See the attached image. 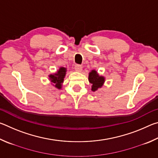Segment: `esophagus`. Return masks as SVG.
Returning a JSON list of instances; mask_svg holds the SVG:
<instances>
[{"instance_id": "1", "label": "esophagus", "mask_w": 158, "mask_h": 158, "mask_svg": "<svg viewBox=\"0 0 158 158\" xmlns=\"http://www.w3.org/2000/svg\"><path fill=\"white\" fill-rule=\"evenodd\" d=\"M74 68L77 72H81L82 70V66L81 65H76Z\"/></svg>"}]
</instances>
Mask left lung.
<instances>
[{
	"label": "left lung",
	"mask_w": 158,
	"mask_h": 158,
	"mask_svg": "<svg viewBox=\"0 0 158 158\" xmlns=\"http://www.w3.org/2000/svg\"><path fill=\"white\" fill-rule=\"evenodd\" d=\"M89 80L90 84H92L91 90L93 91H95L99 88L102 86L104 82L105 81V77L99 75L97 71L94 70V69L89 73Z\"/></svg>",
	"instance_id": "obj_1"
}]
</instances>
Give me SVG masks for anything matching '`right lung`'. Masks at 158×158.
Returning <instances> with one entry per match:
<instances>
[{
	"mask_svg": "<svg viewBox=\"0 0 158 158\" xmlns=\"http://www.w3.org/2000/svg\"><path fill=\"white\" fill-rule=\"evenodd\" d=\"M67 69L63 67H61L57 71V73L54 74H50L49 76V79L52 83H53V85L58 89H60L62 88V84L64 81V78L65 77Z\"/></svg>",
	"mask_w": 158,
	"mask_h": 158,
	"instance_id": "add662e5",
	"label": "right lung"
}]
</instances>
